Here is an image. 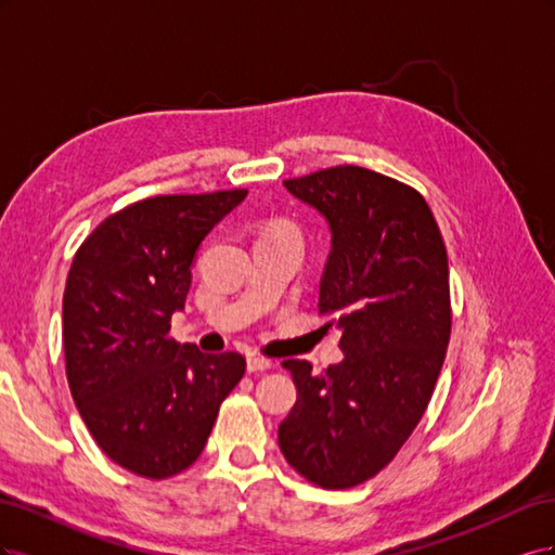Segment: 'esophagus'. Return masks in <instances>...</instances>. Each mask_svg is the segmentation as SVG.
<instances>
[{"mask_svg":"<svg viewBox=\"0 0 555 555\" xmlns=\"http://www.w3.org/2000/svg\"><path fill=\"white\" fill-rule=\"evenodd\" d=\"M271 367V361L263 357H247V373H263Z\"/></svg>","mask_w":555,"mask_h":555,"instance_id":"obj_1","label":"esophagus"}]
</instances>
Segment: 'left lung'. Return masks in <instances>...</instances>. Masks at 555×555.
<instances>
[{
	"label": "left lung",
	"mask_w": 555,
	"mask_h": 555,
	"mask_svg": "<svg viewBox=\"0 0 555 555\" xmlns=\"http://www.w3.org/2000/svg\"><path fill=\"white\" fill-rule=\"evenodd\" d=\"M284 188L328 224L317 308L343 361L322 375L282 363L296 402L278 442L312 483L349 489L391 463L428 408L451 333L447 249L424 196L382 173L333 166Z\"/></svg>",
	"instance_id": "1"
}]
</instances>
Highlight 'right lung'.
Segmentation results:
<instances>
[{
    "label": "right lung",
    "mask_w": 555,
    "mask_h": 555,
    "mask_svg": "<svg viewBox=\"0 0 555 555\" xmlns=\"http://www.w3.org/2000/svg\"><path fill=\"white\" fill-rule=\"evenodd\" d=\"M247 190L139 201L76 251L62 300L66 379L111 461L147 479L190 467L245 373L236 351L176 343L196 251Z\"/></svg>",
    "instance_id": "1"
}]
</instances>
